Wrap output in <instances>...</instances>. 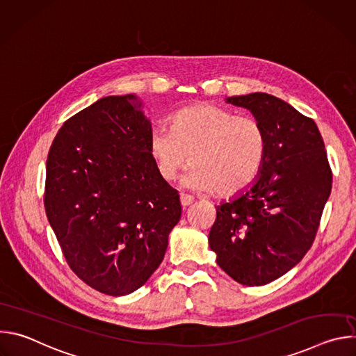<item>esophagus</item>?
<instances>
[{
    "instance_id": "obj_1",
    "label": "esophagus",
    "mask_w": 356,
    "mask_h": 356,
    "mask_svg": "<svg viewBox=\"0 0 356 356\" xmlns=\"http://www.w3.org/2000/svg\"><path fill=\"white\" fill-rule=\"evenodd\" d=\"M193 201H194V198L191 195H187V194H181L180 195V202H181V207L183 209L188 207Z\"/></svg>"
}]
</instances>
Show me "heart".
<instances>
[{
	"instance_id": "obj_1",
	"label": "heart",
	"mask_w": 356,
	"mask_h": 356,
	"mask_svg": "<svg viewBox=\"0 0 356 356\" xmlns=\"http://www.w3.org/2000/svg\"><path fill=\"white\" fill-rule=\"evenodd\" d=\"M266 152V134L257 118L204 103L181 110L172 128H155L149 136V155L163 180H173L191 155L194 166L183 184L225 197L255 183Z\"/></svg>"
}]
</instances>
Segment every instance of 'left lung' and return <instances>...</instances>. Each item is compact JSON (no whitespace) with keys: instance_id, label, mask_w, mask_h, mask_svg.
Wrapping results in <instances>:
<instances>
[{"instance_id":"8db88e82","label":"left lung","mask_w":356,"mask_h":356,"mask_svg":"<svg viewBox=\"0 0 356 356\" xmlns=\"http://www.w3.org/2000/svg\"><path fill=\"white\" fill-rule=\"evenodd\" d=\"M227 103L249 110L268 139L265 165L249 190L217 206L209 242L235 282L262 286L294 268L312 248L332 187L316 122L286 101L252 92Z\"/></svg>"}]
</instances>
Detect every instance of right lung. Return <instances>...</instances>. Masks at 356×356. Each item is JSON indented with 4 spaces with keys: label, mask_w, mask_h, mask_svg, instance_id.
I'll return each instance as SVG.
<instances>
[{
    "label": "right lung",
    "mask_w": 356,
    "mask_h": 356,
    "mask_svg": "<svg viewBox=\"0 0 356 356\" xmlns=\"http://www.w3.org/2000/svg\"><path fill=\"white\" fill-rule=\"evenodd\" d=\"M132 95L104 97L69 118L46 161L43 204L70 269L124 296L163 261L181 216L177 190L149 155L150 121Z\"/></svg>",
    "instance_id": "right-lung-1"
}]
</instances>
